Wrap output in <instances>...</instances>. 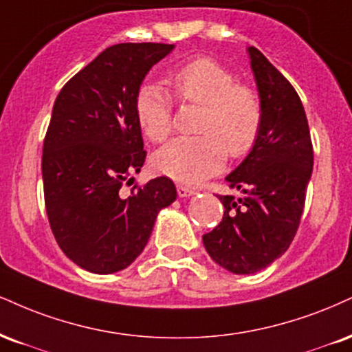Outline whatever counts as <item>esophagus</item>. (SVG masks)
Masks as SVG:
<instances>
[{"mask_svg": "<svg viewBox=\"0 0 352 352\" xmlns=\"http://www.w3.org/2000/svg\"><path fill=\"white\" fill-rule=\"evenodd\" d=\"M177 193H179L180 198H187V197H193L197 192H195L193 188L185 187V185H177Z\"/></svg>", "mask_w": 352, "mask_h": 352, "instance_id": "1", "label": "esophagus"}]
</instances>
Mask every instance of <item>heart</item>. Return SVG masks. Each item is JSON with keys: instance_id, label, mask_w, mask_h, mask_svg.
<instances>
[{"instance_id": "obj_1", "label": "heart", "mask_w": 352, "mask_h": 352, "mask_svg": "<svg viewBox=\"0 0 352 352\" xmlns=\"http://www.w3.org/2000/svg\"><path fill=\"white\" fill-rule=\"evenodd\" d=\"M182 101L203 107L198 138H177L154 154L155 170L197 185L224 167L226 151L243 157L252 149L262 126V104L251 87L236 83V75L211 58H197L170 78ZM135 118L142 133L160 142L172 131V101L155 85H144L135 95Z\"/></svg>"}]
</instances>
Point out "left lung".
Here are the masks:
<instances>
[{"label":"left lung","instance_id":"8db88e82","mask_svg":"<svg viewBox=\"0 0 352 352\" xmlns=\"http://www.w3.org/2000/svg\"><path fill=\"white\" fill-rule=\"evenodd\" d=\"M262 104L259 138L226 177L241 197H219L223 221L203 236L210 257L232 274L259 272L289 249L313 170L307 114L289 80L256 47H248Z\"/></svg>","mask_w":352,"mask_h":352}]
</instances>
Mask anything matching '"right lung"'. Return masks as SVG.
I'll return each mask as SVG.
<instances>
[{
	"label": "right lung",
	"instance_id": "right-lung-1",
	"mask_svg": "<svg viewBox=\"0 0 352 352\" xmlns=\"http://www.w3.org/2000/svg\"><path fill=\"white\" fill-rule=\"evenodd\" d=\"M173 44H116L58 93L42 149L45 211L57 244L93 274L129 267L151 238L159 211L177 198L157 177L122 192L146 160L135 95Z\"/></svg>",
	"mask_w": 352,
	"mask_h": 352
}]
</instances>
